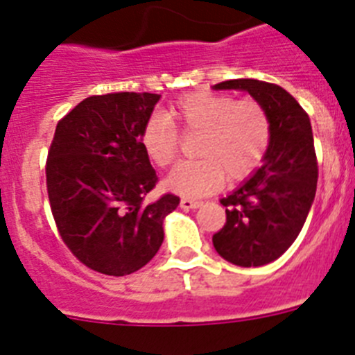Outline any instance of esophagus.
<instances>
[{
    "mask_svg": "<svg viewBox=\"0 0 355 355\" xmlns=\"http://www.w3.org/2000/svg\"><path fill=\"white\" fill-rule=\"evenodd\" d=\"M200 206V200H196V199H188V197H184V199H181V208L183 209H196Z\"/></svg>",
    "mask_w": 355,
    "mask_h": 355,
    "instance_id": "1",
    "label": "esophagus"
}]
</instances>
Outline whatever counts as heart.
Masks as SVG:
<instances>
[{
    "label": "heart",
    "mask_w": 355,
    "mask_h": 355,
    "mask_svg": "<svg viewBox=\"0 0 355 355\" xmlns=\"http://www.w3.org/2000/svg\"><path fill=\"white\" fill-rule=\"evenodd\" d=\"M168 118L153 115L142 128V147L158 167H168L180 153V133H197V159L180 163L165 184L183 197H202L229 181L247 180L270 146V119L261 103L215 92H193L171 106Z\"/></svg>",
    "instance_id": "1"
}]
</instances>
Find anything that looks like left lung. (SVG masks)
<instances>
[{
  "mask_svg": "<svg viewBox=\"0 0 355 355\" xmlns=\"http://www.w3.org/2000/svg\"><path fill=\"white\" fill-rule=\"evenodd\" d=\"M213 89L245 90L270 119V146L263 165L220 200L225 224L213 234V247L225 261L266 265L290 249L315 200L318 163L309 115L290 92L274 83L241 78Z\"/></svg>",
  "mask_w": 355,
  "mask_h": 355,
  "instance_id": "obj_1",
  "label": "left lung"
}]
</instances>
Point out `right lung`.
Wrapping results in <instances>:
<instances>
[{
	"label": "right lung",
	"instance_id": "1",
	"mask_svg": "<svg viewBox=\"0 0 355 355\" xmlns=\"http://www.w3.org/2000/svg\"><path fill=\"white\" fill-rule=\"evenodd\" d=\"M158 101L149 92L90 96L56 124L46 162L53 218L69 250L99 274L147 265L180 205L172 193L144 205L158 178L140 135Z\"/></svg>",
	"mask_w": 355,
	"mask_h": 355
}]
</instances>
